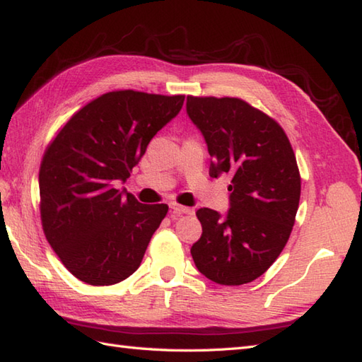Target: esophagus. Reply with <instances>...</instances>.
<instances>
[{"instance_id": "1", "label": "esophagus", "mask_w": 362, "mask_h": 362, "mask_svg": "<svg viewBox=\"0 0 362 362\" xmlns=\"http://www.w3.org/2000/svg\"><path fill=\"white\" fill-rule=\"evenodd\" d=\"M170 208L173 209V213H175V214H194V209H192V208L183 206V205H179V204H174V202L170 205Z\"/></svg>"}]
</instances>
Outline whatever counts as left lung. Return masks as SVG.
Wrapping results in <instances>:
<instances>
[{
	"label": "left lung",
	"mask_w": 362,
	"mask_h": 362,
	"mask_svg": "<svg viewBox=\"0 0 362 362\" xmlns=\"http://www.w3.org/2000/svg\"><path fill=\"white\" fill-rule=\"evenodd\" d=\"M187 112L213 157L209 175H231L230 211L199 209L202 236L191 256L216 284H248L290 239L300 199L295 151L279 123L242 98L188 95Z\"/></svg>",
	"instance_id": "left-lung-1"
}]
</instances>
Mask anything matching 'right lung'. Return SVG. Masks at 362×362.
Segmentation results:
<instances>
[{"instance_id": "add662e5", "label": "right lung", "mask_w": 362, "mask_h": 362, "mask_svg": "<svg viewBox=\"0 0 362 362\" xmlns=\"http://www.w3.org/2000/svg\"><path fill=\"white\" fill-rule=\"evenodd\" d=\"M183 100L132 89L106 92L78 109L47 145L38 175L41 225L77 279L114 285L140 267L168 205H141L114 182L129 177Z\"/></svg>"}]
</instances>
